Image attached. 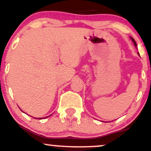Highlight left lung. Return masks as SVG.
<instances>
[{
	"instance_id": "left-lung-1",
	"label": "left lung",
	"mask_w": 151,
	"mask_h": 151,
	"mask_svg": "<svg viewBox=\"0 0 151 151\" xmlns=\"http://www.w3.org/2000/svg\"><path fill=\"white\" fill-rule=\"evenodd\" d=\"M131 39H132V40L133 41V42H134V45H135L136 46V41H135V40H134V39H133V38H132V37H131Z\"/></svg>"
}]
</instances>
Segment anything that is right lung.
Wrapping results in <instances>:
<instances>
[{"label":"right lung","instance_id":"1","mask_svg":"<svg viewBox=\"0 0 151 151\" xmlns=\"http://www.w3.org/2000/svg\"><path fill=\"white\" fill-rule=\"evenodd\" d=\"M37 119H38V118H37Z\"/></svg>","mask_w":151,"mask_h":151}]
</instances>
